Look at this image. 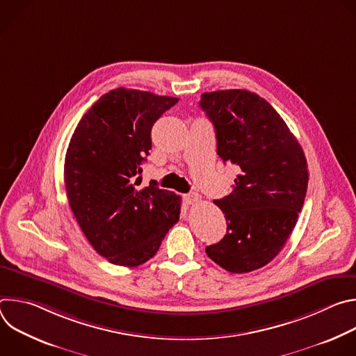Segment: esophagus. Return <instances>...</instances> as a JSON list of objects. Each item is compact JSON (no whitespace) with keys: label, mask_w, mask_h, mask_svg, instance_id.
Masks as SVG:
<instances>
[{"label":"esophagus","mask_w":356,"mask_h":356,"mask_svg":"<svg viewBox=\"0 0 356 356\" xmlns=\"http://www.w3.org/2000/svg\"><path fill=\"white\" fill-rule=\"evenodd\" d=\"M184 201L187 202V204H195V202L200 201V195L197 193H188V194H184Z\"/></svg>","instance_id":"obj_1"}]
</instances>
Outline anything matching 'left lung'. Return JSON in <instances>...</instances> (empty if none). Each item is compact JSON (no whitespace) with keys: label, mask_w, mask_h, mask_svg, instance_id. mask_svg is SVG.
<instances>
[{"label":"left lung","mask_w":356,"mask_h":356,"mask_svg":"<svg viewBox=\"0 0 356 356\" xmlns=\"http://www.w3.org/2000/svg\"><path fill=\"white\" fill-rule=\"evenodd\" d=\"M200 107L214 125L218 156L239 168L232 193L214 201L227 234L206 252L231 273L257 270L296 227L309 183L306 156L283 118L255 92H204Z\"/></svg>","instance_id":"obj_1"}]
</instances>
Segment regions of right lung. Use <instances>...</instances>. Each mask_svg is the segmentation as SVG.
<instances>
[{
	"label": "right lung",
	"instance_id": "obj_1",
	"mask_svg": "<svg viewBox=\"0 0 356 356\" xmlns=\"http://www.w3.org/2000/svg\"><path fill=\"white\" fill-rule=\"evenodd\" d=\"M179 98L115 88L99 97L72 135L65 159L70 209L108 262L139 266L179 221L181 198L155 183L139 188L150 131Z\"/></svg>",
	"mask_w": 356,
	"mask_h": 356
}]
</instances>
